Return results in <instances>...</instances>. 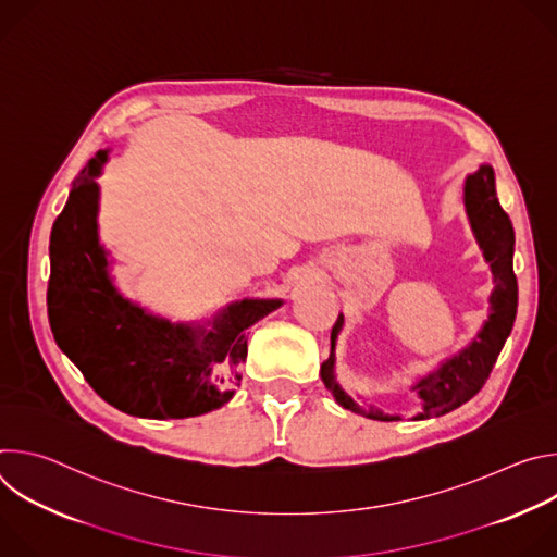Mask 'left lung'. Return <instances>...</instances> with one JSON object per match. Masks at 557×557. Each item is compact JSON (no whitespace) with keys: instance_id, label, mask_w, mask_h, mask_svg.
Listing matches in <instances>:
<instances>
[{"instance_id":"1","label":"left lung","mask_w":557,"mask_h":557,"mask_svg":"<svg viewBox=\"0 0 557 557\" xmlns=\"http://www.w3.org/2000/svg\"><path fill=\"white\" fill-rule=\"evenodd\" d=\"M465 211L471 224L485 260L494 273V290L490 295V314L483 322V329L471 337V342L458 350L456 355L443 359L432 372L423 374L410 387L419 394L423 401L421 412L412 417V421H423L430 417H443L462 404H467L473 394L485 385L490 372L511 335L516 310H518V280L513 273V247L516 233L509 215L503 211L496 194V176L492 165H481L473 174L465 178ZM344 329V314L331 333V357L322 363V381L335 396V401L366 419L374 421H399L401 417L383 414L376 406L366 401H355L352 396L339 385L335 376L337 366V337ZM363 399V396H361Z\"/></svg>"}]
</instances>
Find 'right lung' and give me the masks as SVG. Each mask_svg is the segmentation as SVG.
I'll return each mask as SVG.
<instances>
[{
  "mask_svg": "<svg viewBox=\"0 0 557 557\" xmlns=\"http://www.w3.org/2000/svg\"><path fill=\"white\" fill-rule=\"evenodd\" d=\"M99 149L72 183L50 233L48 320L61 352L103 401L140 419H187L222 408L247 359V329L282 299L245 297L207 322H172L125 297L99 240Z\"/></svg>",
  "mask_w": 557,
  "mask_h": 557,
  "instance_id": "right-lung-1",
  "label": "right lung"
}]
</instances>
